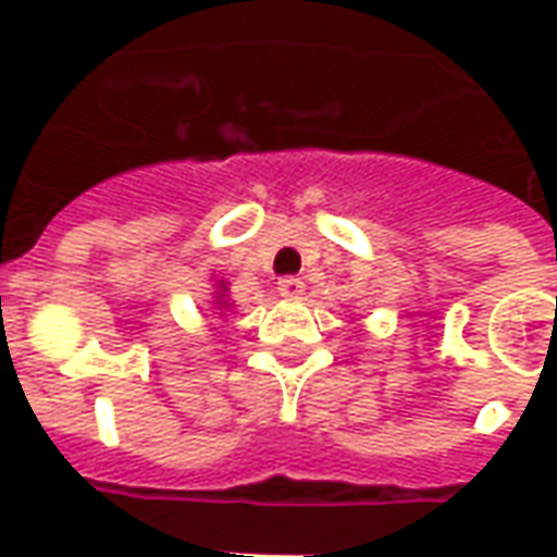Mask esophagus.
Masks as SVG:
<instances>
[{
	"label": "esophagus",
	"mask_w": 557,
	"mask_h": 557,
	"mask_svg": "<svg viewBox=\"0 0 557 557\" xmlns=\"http://www.w3.org/2000/svg\"><path fill=\"white\" fill-rule=\"evenodd\" d=\"M277 289L283 298H301L304 295V280L301 277H283L277 283Z\"/></svg>",
	"instance_id": "esophagus-1"
}]
</instances>
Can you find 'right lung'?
Listing matches in <instances>:
<instances>
[{"label": "right lung", "instance_id": "add662e5", "mask_svg": "<svg viewBox=\"0 0 557 557\" xmlns=\"http://www.w3.org/2000/svg\"><path fill=\"white\" fill-rule=\"evenodd\" d=\"M223 295H226V283L220 280V283H218V295H214L218 301H214V304H220V307H230V304H226V298H223Z\"/></svg>", "mask_w": 557, "mask_h": 557}]
</instances>
